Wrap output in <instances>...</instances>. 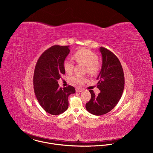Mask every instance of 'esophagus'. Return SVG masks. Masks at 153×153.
<instances>
[{
    "label": "esophagus",
    "mask_w": 153,
    "mask_h": 153,
    "mask_svg": "<svg viewBox=\"0 0 153 153\" xmlns=\"http://www.w3.org/2000/svg\"><path fill=\"white\" fill-rule=\"evenodd\" d=\"M76 91L77 93H80V92H82L83 91V90L82 88H76Z\"/></svg>",
    "instance_id": "34e87169"
}]
</instances>
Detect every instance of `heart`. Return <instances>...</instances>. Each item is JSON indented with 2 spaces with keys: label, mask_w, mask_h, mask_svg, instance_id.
Wrapping results in <instances>:
<instances>
[{
  "label": "heart",
  "mask_w": 153,
  "mask_h": 153,
  "mask_svg": "<svg viewBox=\"0 0 153 153\" xmlns=\"http://www.w3.org/2000/svg\"><path fill=\"white\" fill-rule=\"evenodd\" d=\"M74 57L79 63H82L86 66V71L91 74H96L99 70L100 63L97 60L96 53L88 49L81 48L77 50L74 54ZM64 69L67 73H71L73 71L74 63L70 59H65L63 62ZM72 82L80 85L87 80L86 77L75 76L71 78Z\"/></svg>",
  "instance_id": "heart-1"
}]
</instances>
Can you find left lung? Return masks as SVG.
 <instances>
[{
    "mask_svg": "<svg viewBox=\"0 0 153 153\" xmlns=\"http://www.w3.org/2000/svg\"><path fill=\"white\" fill-rule=\"evenodd\" d=\"M102 56V68L97 77V87L100 93L96 96L90 90L91 97L86 103V110L92 114L101 116L110 112L120 99L125 85V79L121 63L110 50L100 47Z\"/></svg>",
    "mask_w": 153,
    "mask_h": 153,
    "instance_id": "1",
    "label": "left lung"
}]
</instances>
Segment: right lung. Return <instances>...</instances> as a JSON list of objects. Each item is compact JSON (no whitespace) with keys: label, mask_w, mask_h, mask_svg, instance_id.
<instances>
[{"label":"right lung","mask_w":153,"mask_h":153,"mask_svg":"<svg viewBox=\"0 0 153 153\" xmlns=\"http://www.w3.org/2000/svg\"><path fill=\"white\" fill-rule=\"evenodd\" d=\"M70 46L54 45L43 52L35 67L33 84L36 98L46 112L59 115L68 107V96L76 92L73 86L60 88L58 80L65 74L63 62Z\"/></svg>","instance_id":"add662e5"}]
</instances>
